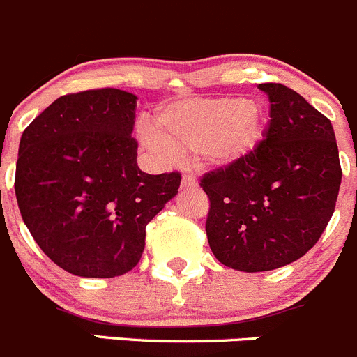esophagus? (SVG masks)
Instances as JSON below:
<instances>
[{
    "mask_svg": "<svg viewBox=\"0 0 357 357\" xmlns=\"http://www.w3.org/2000/svg\"><path fill=\"white\" fill-rule=\"evenodd\" d=\"M198 185V181H196V176L192 173H184L182 176V189H191Z\"/></svg>",
    "mask_w": 357,
    "mask_h": 357,
    "instance_id": "esophagus-1",
    "label": "esophagus"
}]
</instances>
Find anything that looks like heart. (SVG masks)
<instances>
[{"label": "heart", "mask_w": 357, "mask_h": 357, "mask_svg": "<svg viewBox=\"0 0 357 357\" xmlns=\"http://www.w3.org/2000/svg\"><path fill=\"white\" fill-rule=\"evenodd\" d=\"M155 128L142 130L149 149L168 159L202 155L217 168H231L254 154L264 138V112L245 98H202L162 108Z\"/></svg>", "instance_id": "heart-1"}]
</instances>
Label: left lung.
Segmentation results:
<instances>
[{
	"mask_svg": "<svg viewBox=\"0 0 357 357\" xmlns=\"http://www.w3.org/2000/svg\"><path fill=\"white\" fill-rule=\"evenodd\" d=\"M270 122L259 147L231 168L206 173V236L213 256L238 271L300 259L335 212L342 168L333 126L282 84H261Z\"/></svg>",
	"mask_w": 357,
	"mask_h": 357,
	"instance_id": "obj_1",
	"label": "left lung"
}]
</instances>
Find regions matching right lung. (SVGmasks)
Masks as SVG:
<instances>
[{
  "mask_svg": "<svg viewBox=\"0 0 357 357\" xmlns=\"http://www.w3.org/2000/svg\"><path fill=\"white\" fill-rule=\"evenodd\" d=\"M137 100L121 89L66 94L24 130L15 168L20 215L63 270L112 278L133 270L145 226L176 196L181 173L137 165Z\"/></svg>",
  "mask_w": 357,
  "mask_h": 357,
  "instance_id": "add662e5",
  "label": "right lung"
}]
</instances>
